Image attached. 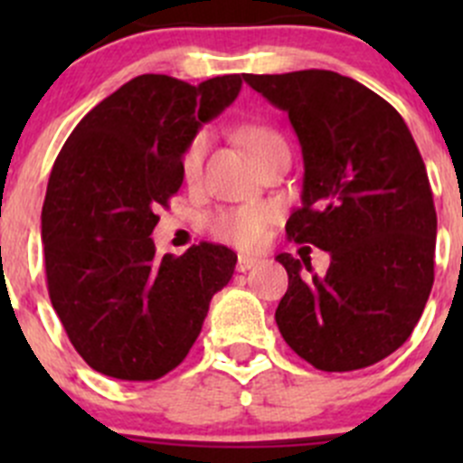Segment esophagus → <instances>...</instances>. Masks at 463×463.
Instances as JSON below:
<instances>
[{"mask_svg": "<svg viewBox=\"0 0 463 463\" xmlns=\"http://www.w3.org/2000/svg\"><path fill=\"white\" fill-rule=\"evenodd\" d=\"M258 264L260 258H253V255H240V258H237V270H241V273H244V270H250Z\"/></svg>", "mask_w": 463, "mask_h": 463, "instance_id": "1", "label": "esophagus"}]
</instances>
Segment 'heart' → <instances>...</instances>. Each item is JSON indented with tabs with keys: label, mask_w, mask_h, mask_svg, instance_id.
<instances>
[{
	"label": "heart",
	"mask_w": 463,
	"mask_h": 463,
	"mask_svg": "<svg viewBox=\"0 0 463 463\" xmlns=\"http://www.w3.org/2000/svg\"><path fill=\"white\" fill-rule=\"evenodd\" d=\"M241 138H244L250 154H258L266 145L282 141L278 134L266 128H246L241 132ZM205 147H208V137L202 132L184 149V156H181V175H184V179L188 184L197 181L199 175H202ZM270 217H273V213H270L269 205L246 203L210 214L205 219V226H208L210 235L214 240L223 241V244L237 246V249H255L264 240Z\"/></svg>",
	"instance_id": "obj_1"
}]
</instances>
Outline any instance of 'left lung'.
I'll return each instance as SVG.
<instances>
[{"label": "left lung", "mask_w": 463, "mask_h": 463, "mask_svg": "<svg viewBox=\"0 0 463 463\" xmlns=\"http://www.w3.org/2000/svg\"><path fill=\"white\" fill-rule=\"evenodd\" d=\"M244 80L288 114L305 158L302 205L288 240L331 255H278L288 288L275 322L288 347L322 372H352L390 356L412 334L434 282L430 181L399 111L361 82L325 69Z\"/></svg>", "instance_id": "1"}]
</instances>
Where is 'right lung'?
<instances>
[{
	"mask_svg": "<svg viewBox=\"0 0 463 463\" xmlns=\"http://www.w3.org/2000/svg\"><path fill=\"white\" fill-rule=\"evenodd\" d=\"M244 76L188 85L145 73L98 102L51 170L42 205L46 287L76 352L120 381L181 365L237 255L202 241L158 258V205L184 184L181 156L237 98Z\"/></svg>",
	"mask_w": 463,
	"mask_h": 463,
	"instance_id": "obj_1",
	"label": "right lung"
}]
</instances>
